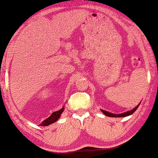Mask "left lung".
<instances>
[{"mask_svg":"<svg viewBox=\"0 0 158 158\" xmlns=\"http://www.w3.org/2000/svg\"><path fill=\"white\" fill-rule=\"evenodd\" d=\"M139 105H140V103H139V105H138L137 106L135 107V108H134L133 109H132L131 110H129V111L122 113V114H112V113H110V112H108V111H106V110H102V109H101V111H102L103 114L106 115V116H109V117H125V116H130V115L133 114V113L135 112L136 110H137V108H139Z\"/></svg>","mask_w":158,"mask_h":158,"instance_id":"obj_1","label":"left lung"}]
</instances>
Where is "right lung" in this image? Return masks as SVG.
Here are the masks:
<instances>
[{"label":"right lung","mask_w":158,"mask_h":158,"mask_svg":"<svg viewBox=\"0 0 158 158\" xmlns=\"http://www.w3.org/2000/svg\"><path fill=\"white\" fill-rule=\"evenodd\" d=\"M64 110V108L63 107V108H62L61 109H60V110H58V111L53 112L51 115H50L49 117H48V118H46L45 120H44L43 122L40 124V125L41 126H48V125H50V124L56 122V121H58V118H60V116H61L62 113H63Z\"/></svg>","instance_id":"right-lung-1"}]
</instances>
